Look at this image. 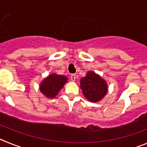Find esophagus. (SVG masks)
Masks as SVG:
<instances>
[{"label":"esophagus","instance_id":"obj_1","mask_svg":"<svg viewBox=\"0 0 147 147\" xmlns=\"http://www.w3.org/2000/svg\"><path fill=\"white\" fill-rule=\"evenodd\" d=\"M71 80H72L73 82H74L75 80H76V74H71Z\"/></svg>","mask_w":147,"mask_h":147}]
</instances>
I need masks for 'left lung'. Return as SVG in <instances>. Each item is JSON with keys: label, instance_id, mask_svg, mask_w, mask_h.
Segmentation results:
<instances>
[{"label": "left lung", "instance_id": "left-lung-1", "mask_svg": "<svg viewBox=\"0 0 147 147\" xmlns=\"http://www.w3.org/2000/svg\"><path fill=\"white\" fill-rule=\"evenodd\" d=\"M80 88L85 98L91 102H98L105 97L108 90L107 82L93 71L87 73L80 80Z\"/></svg>", "mask_w": 147, "mask_h": 147}]
</instances>
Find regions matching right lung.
I'll list each match as a JSON object with an SVG mask.
<instances>
[{"label":"right lung","mask_w":147,"mask_h":147,"mask_svg":"<svg viewBox=\"0 0 147 147\" xmlns=\"http://www.w3.org/2000/svg\"><path fill=\"white\" fill-rule=\"evenodd\" d=\"M67 82V78L63 75L50 74L40 83V92L47 98H53L58 94Z\"/></svg>","instance_id":"right-lung-1"}]
</instances>
